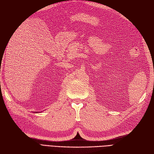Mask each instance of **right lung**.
<instances>
[{
	"instance_id": "add662e5",
	"label": "right lung",
	"mask_w": 154,
	"mask_h": 154,
	"mask_svg": "<svg viewBox=\"0 0 154 154\" xmlns=\"http://www.w3.org/2000/svg\"><path fill=\"white\" fill-rule=\"evenodd\" d=\"M36 113H37V112H36Z\"/></svg>"
}]
</instances>
